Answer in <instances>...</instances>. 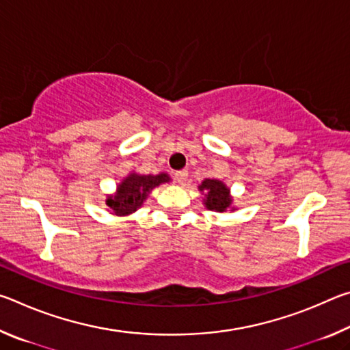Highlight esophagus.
Instances as JSON below:
<instances>
[{"instance_id":"34e87169","label":"esophagus","mask_w":350,"mask_h":350,"mask_svg":"<svg viewBox=\"0 0 350 350\" xmlns=\"http://www.w3.org/2000/svg\"><path fill=\"white\" fill-rule=\"evenodd\" d=\"M187 177H188V173L185 170L176 171V173H174V179H176L177 183H180V185H183V183L187 182Z\"/></svg>"}]
</instances>
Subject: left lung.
I'll use <instances>...</instances> for the list:
<instances>
[{"label":"left lung","mask_w":350,"mask_h":350,"mask_svg":"<svg viewBox=\"0 0 350 350\" xmlns=\"http://www.w3.org/2000/svg\"><path fill=\"white\" fill-rule=\"evenodd\" d=\"M200 194H204L202 202L206 208L217 213L234 211L233 196L230 188L219 179H204L198 187Z\"/></svg>","instance_id":"8db88e82"}]
</instances>
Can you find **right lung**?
I'll list each match as a JSON object with an SVG mask.
<instances>
[{
	"instance_id": "1",
	"label": "right lung",
	"mask_w": 350,
	"mask_h": 350,
	"mask_svg": "<svg viewBox=\"0 0 350 350\" xmlns=\"http://www.w3.org/2000/svg\"><path fill=\"white\" fill-rule=\"evenodd\" d=\"M168 182H171V177L167 173L139 174L131 171L118 183L116 193L106 194L105 204L111 215L129 216L144 205L154 188Z\"/></svg>"
}]
</instances>
